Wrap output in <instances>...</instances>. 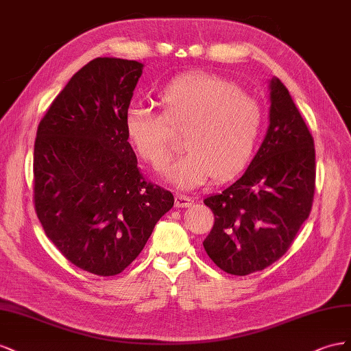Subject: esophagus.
Wrapping results in <instances>:
<instances>
[{
	"label": "esophagus",
	"instance_id": "34e87169",
	"mask_svg": "<svg viewBox=\"0 0 351 351\" xmlns=\"http://www.w3.org/2000/svg\"><path fill=\"white\" fill-rule=\"evenodd\" d=\"M193 203H194V199H193V198H189V197H186V195L178 194V195L175 197V206H176L178 208L189 207V206H193Z\"/></svg>",
	"mask_w": 351,
	"mask_h": 351
}]
</instances>
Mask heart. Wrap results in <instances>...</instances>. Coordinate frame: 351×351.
I'll list each match as a JSON object with an SVG mask.
<instances>
[{
  "label": "heart",
  "mask_w": 351,
  "mask_h": 351,
  "mask_svg": "<svg viewBox=\"0 0 351 351\" xmlns=\"http://www.w3.org/2000/svg\"><path fill=\"white\" fill-rule=\"evenodd\" d=\"M156 104L162 114L134 106L125 116V132L136 154L153 167L173 154L170 131L186 128L188 152L163 169L162 178L182 189L204 185L210 178H234L252 162L263 129L256 98L223 76L191 72L169 81Z\"/></svg>",
  "instance_id": "heart-1"
}]
</instances>
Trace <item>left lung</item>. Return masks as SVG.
I'll return each instance as SVG.
<instances>
[{
    "instance_id": "obj_1",
    "label": "left lung",
    "mask_w": 351,
    "mask_h": 351,
    "mask_svg": "<svg viewBox=\"0 0 351 351\" xmlns=\"http://www.w3.org/2000/svg\"><path fill=\"white\" fill-rule=\"evenodd\" d=\"M266 136L241 178L208 195L215 225L204 250L226 274L258 272L282 257L310 215L315 144L285 85L269 81Z\"/></svg>"
}]
</instances>
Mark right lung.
Segmentation results:
<instances>
[{"label": "right lung", "instance_id": "1", "mask_svg": "<svg viewBox=\"0 0 351 351\" xmlns=\"http://www.w3.org/2000/svg\"><path fill=\"white\" fill-rule=\"evenodd\" d=\"M144 64L98 57L49 106L34 149L35 210L70 263L113 276L143 252L172 193L147 182L125 132Z\"/></svg>", "mask_w": 351, "mask_h": 351}]
</instances>
